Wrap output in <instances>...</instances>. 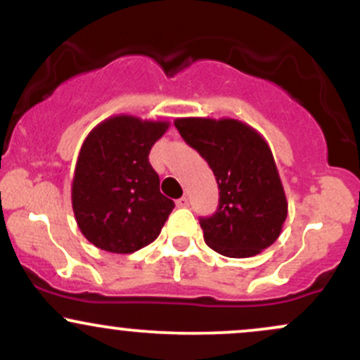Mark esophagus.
I'll return each instance as SVG.
<instances>
[{
    "label": "esophagus",
    "instance_id": "esophagus-1",
    "mask_svg": "<svg viewBox=\"0 0 360 360\" xmlns=\"http://www.w3.org/2000/svg\"><path fill=\"white\" fill-rule=\"evenodd\" d=\"M176 205L179 206V208H188L189 206V200L186 196H183V198H179V200L176 201Z\"/></svg>",
    "mask_w": 360,
    "mask_h": 360
}]
</instances>
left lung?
I'll return each instance as SVG.
<instances>
[{"label": "left lung", "mask_w": 360, "mask_h": 360, "mask_svg": "<svg viewBox=\"0 0 360 360\" xmlns=\"http://www.w3.org/2000/svg\"><path fill=\"white\" fill-rule=\"evenodd\" d=\"M174 125L208 162L220 189L217 213L200 220L205 242L233 259L271 247L286 221L288 200L266 139L235 118L188 117Z\"/></svg>", "instance_id": "8db88e82"}]
</instances>
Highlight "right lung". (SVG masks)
Instances as JSON below:
<instances>
[{
    "label": "right lung",
    "instance_id": "add662e5",
    "mask_svg": "<svg viewBox=\"0 0 360 360\" xmlns=\"http://www.w3.org/2000/svg\"><path fill=\"white\" fill-rule=\"evenodd\" d=\"M167 120L115 115L82 142L71 186L81 233L98 249L131 254L159 237L174 201L159 189L148 152L167 131Z\"/></svg>",
    "mask_w": 360,
    "mask_h": 360
}]
</instances>
